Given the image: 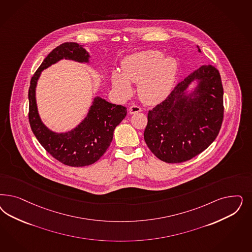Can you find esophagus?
<instances>
[{"label":"esophagus","instance_id":"1","mask_svg":"<svg viewBox=\"0 0 252 252\" xmlns=\"http://www.w3.org/2000/svg\"><path fill=\"white\" fill-rule=\"evenodd\" d=\"M141 111H142V108H141L140 106H135V105L130 106V108H129V113H130V115L139 113V112H141Z\"/></svg>","mask_w":252,"mask_h":252}]
</instances>
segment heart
Masks as SVG:
<instances>
[{"label": "heart", "instance_id": "heart-1", "mask_svg": "<svg viewBox=\"0 0 252 252\" xmlns=\"http://www.w3.org/2000/svg\"><path fill=\"white\" fill-rule=\"evenodd\" d=\"M121 71L114 70L111 83L122 97L132 94L131 83H138V95L147 105H157L169 96L178 73V63L172 56L158 50H147L122 59Z\"/></svg>", "mask_w": 252, "mask_h": 252}]
</instances>
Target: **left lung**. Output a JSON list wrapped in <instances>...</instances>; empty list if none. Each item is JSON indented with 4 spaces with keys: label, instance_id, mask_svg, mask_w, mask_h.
I'll use <instances>...</instances> for the list:
<instances>
[{
    "label": "left lung",
    "instance_id": "left-lung-1",
    "mask_svg": "<svg viewBox=\"0 0 252 252\" xmlns=\"http://www.w3.org/2000/svg\"><path fill=\"white\" fill-rule=\"evenodd\" d=\"M192 84L194 86L190 89ZM222 119L223 89L219 71L211 65H201L148 111L144 138L160 160L184 162L211 146Z\"/></svg>",
    "mask_w": 252,
    "mask_h": 252
}]
</instances>
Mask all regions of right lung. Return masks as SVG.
Instances as JSON below:
<instances>
[{
    "label": "right lung",
    "instance_id": "1",
    "mask_svg": "<svg viewBox=\"0 0 252 252\" xmlns=\"http://www.w3.org/2000/svg\"><path fill=\"white\" fill-rule=\"evenodd\" d=\"M89 53L83 45L65 42L54 49L33 75L29 89V120L34 135L44 149L58 161L71 167H84L97 161L113 139L115 128L127 115V108L95 96L86 117L75 128L57 132L41 121L36 101V87L41 74L60 60L90 63Z\"/></svg>",
    "mask_w": 252,
    "mask_h": 252
}]
</instances>
